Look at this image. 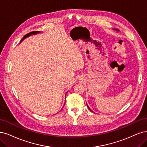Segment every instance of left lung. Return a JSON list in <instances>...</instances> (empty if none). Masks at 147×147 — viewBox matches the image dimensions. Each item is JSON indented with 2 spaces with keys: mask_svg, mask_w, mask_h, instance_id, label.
I'll return each instance as SVG.
<instances>
[{
  "mask_svg": "<svg viewBox=\"0 0 147 147\" xmlns=\"http://www.w3.org/2000/svg\"><path fill=\"white\" fill-rule=\"evenodd\" d=\"M115 30H117V31H118V30H117V29H115ZM87 107H88V109H89V110H90V111H92V112H93V111H92V110H91V109H90V107H88V105H87Z\"/></svg>",
  "mask_w": 147,
  "mask_h": 147,
  "instance_id": "8db88e82",
  "label": "left lung"
}]
</instances>
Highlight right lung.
I'll return each instance as SVG.
<instances>
[{
  "label": "right lung",
  "mask_w": 147,
  "mask_h": 147,
  "mask_svg": "<svg viewBox=\"0 0 147 147\" xmlns=\"http://www.w3.org/2000/svg\"><path fill=\"white\" fill-rule=\"evenodd\" d=\"M38 33H40V32H38V31H34V32H32L29 33V34H26L24 36V37L22 38V39L21 40V42L23 40H24L25 38H26L27 37L29 36H30V35H35V34H38Z\"/></svg>",
  "instance_id": "add662e5"
}]
</instances>
